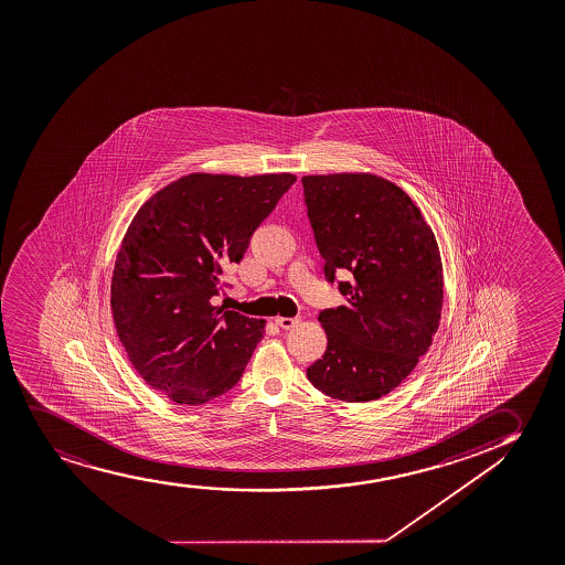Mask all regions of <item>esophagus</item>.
<instances>
[{
    "label": "esophagus",
    "instance_id": "obj_1",
    "mask_svg": "<svg viewBox=\"0 0 565 565\" xmlns=\"http://www.w3.org/2000/svg\"><path fill=\"white\" fill-rule=\"evenodd\" d=\"M299 323V318H276V326L281 329H291Z\"/></svg>",
    "mask_w": 565,
    "mask_h": 565
}]
</instances>
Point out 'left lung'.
<instances>
[{
    "mask_svg": "<svg viewBox=\"0 0 565 565\" xmlns=\"http://www.w3.org/2000/svg\"><path fill=\"white\" fill-rule=\"evenodd\" d=\"M302 186L326 276H354L339 284L349 302L320 312L328 350L308 381L341 402L379 399L415 370L438 331V242L412 198L383 177L307 174Z\"/></svg>",
    "mask_w": 565,
    "mask_h": 565,
    "instance_id": "1",
    "label": "left lung"
}]
</instances>
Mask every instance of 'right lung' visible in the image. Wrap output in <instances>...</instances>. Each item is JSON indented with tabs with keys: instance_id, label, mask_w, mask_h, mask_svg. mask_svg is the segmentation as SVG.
<instances>
[{
	"instance_id": "right-lung-1",
	"label": "right lung",
	"mask_w": 565,
	"mask_h": 565,
	"mask_svg": "<svg viewBox=\"0 0 565 565\" xmlns=\"http://www.w3.org/2000/svg\"><path fill=\"white\" fill-rule=\"evenodd\" d=\"M297 177L190 173L132 216L114 274L110 307L129 362L177 404L231 391L265 334V320L215 307L223 274Z\"/></svg>"
}]
</instances>
